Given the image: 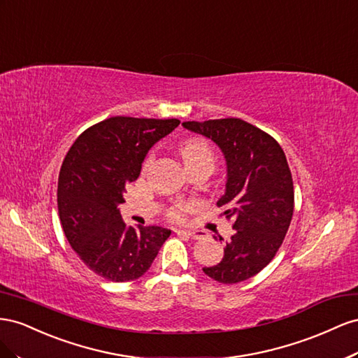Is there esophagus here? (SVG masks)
Wrapping results in <instances>:
<instances>
[{
	"mask_svg": "<svg viewBox=\"0 0 358 358\" xmlns=\"http://www.w3.org/2000/svg\"><path fill=\"white\" fill-rule=\"evenodd\" d=\"M177 234H185V236H187L189 238H193V240H198V238L203 237L201 231H181V229H178Z\"/></svg>",
	"mask_w": 358,
	"mask_h": 358,
	"instance_id": "esophagus-1",
	"label": "esophagus"
}]
</instances>
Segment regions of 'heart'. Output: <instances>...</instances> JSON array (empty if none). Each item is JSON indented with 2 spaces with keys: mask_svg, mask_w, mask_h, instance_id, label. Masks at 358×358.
<instances>
[{
  "mask_svg": "<svg viewBox=\"0 0 358 358\" xmlns=\"http://www.w3.org/2000/svg\"><path fill=\"white\" fill-rule=\"evenodd\" d=\"M180 156H181L182 162H185L186 168L198 165V163H211V165H214L213 150L208 145V142L201 139V138H190V139L182 142V144L180 145ZM150 159L151 157L147 159L145 165H148ZM182 214H185V208L177 207V208L171 210L169 216L172 219H181Z\"/></svg>",
  "mask_w": 358,
  "mask_h": 358,
  "instance_id": "1",
  "label": "heart"
}]
</instances>
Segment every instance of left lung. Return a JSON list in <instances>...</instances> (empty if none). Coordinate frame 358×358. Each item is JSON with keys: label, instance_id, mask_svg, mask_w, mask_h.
I'll list each match as a JSON object with an SVG mask.
<instances>
[{"label": "left lung", "instance_id": "obj_1", "mask_svg": "<svg viewBox=\"0 0 358 358\" xmlns=\"http://www.w3.org/2000/svg\"><path fill=\"white\" fill-rule=\"evenodd\" d=\"M216 142L227 159L228 180L217 201L236 229L223 258L203 273L232 285L258 274L282 246L294 213V185L287 156L264 130L240 118L182 122ZM223 240V238H220Z\"/></svg>", "mask_w": 358, "mask_h": 358}]
</instances>
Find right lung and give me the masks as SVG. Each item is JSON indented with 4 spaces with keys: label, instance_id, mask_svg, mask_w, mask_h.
I'll return each mask as SVG.
<instances>
[{
    "label": "right lung",
    "instance_id": "obj_1",
    "mask_svg": "<svg viewBox=\"0 0 358 358\" xmlns=\"http://www.w3.org/2000/svg\"><path fill=\"white\" fill-rule=\"evenodd\" d=\"M180 120L110 117L87 129L61 165L57 202L61 227L87 267L110 282L139 279L171 231L129 227L118 203L135 181L148 150Z\"/></svg>",
    "mask_w": 358,
    "mask_h": 358
}]
</instances>
